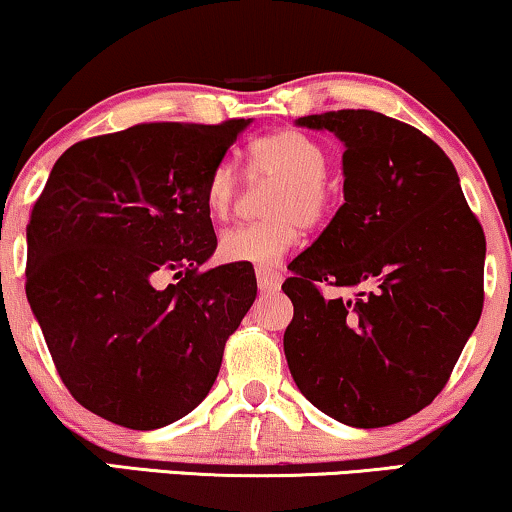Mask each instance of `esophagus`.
Masks as SVG:
<instances>
[{"label":"esophagus","mask_w":512,"mask_h":512,"mask_svg":"<svg viewBox=\"0 0 512 512\" xmlns=\"http://www.w3.org/2000/svg\"><path fill=\"white\" fill-rule=\"evenodd\" d=\"M281 281H283L281 271L267 269V267L257 269V286H260L262 293H271V290H278V288H281Z\"/></svg>","instance_id":"obj_1"}]
</instances>
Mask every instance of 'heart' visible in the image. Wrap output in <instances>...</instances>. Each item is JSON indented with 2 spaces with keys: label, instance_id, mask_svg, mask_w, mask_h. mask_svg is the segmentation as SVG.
I'll return each instance as SVG.
<instances>
[{
  "label": "heart",
  "instance_id": "b5f03b06",
  "mask_svg": "<svg viewBox=\"0 0 512 512\" xmlns=\"http://www.w3.org/2000/svg\"><path fill=\"white\" fill-rule=\"evenodd\" d=\"M328 151L300 129H278L248 148V177L278 181L267 203L269 219L234 226L219 236L217 255L224 262L271 267L293 248L304 229H316L333 212L335 189L326 177ZM243 191V177L229 160L210 172L205 200L215 217H229Z\"/></svg>",
  "mask_w": 512,
  "mask_h": 512
}]
</instances>
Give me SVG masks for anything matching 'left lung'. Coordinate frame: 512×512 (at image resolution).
Here are the masks:
<instances>
[{
	"label": "left lung",
	"mask_w": 512,
	"mask_h": 512,
	"mask_svg": "<svg viewBox=\"0 0 512 512\" xmlns=\"http://www.w3.org/2000/svg\"><path fill=\"white\" fill-rule=\"evenodd\" d=\"M297 125L345 144V203L288 264V368L326 416L385 428L451 378L482 314L487 241L454 163L416 127L375 111Z\"/></svg>",
	"instance_id": "8db88e82"
}]
</instances>
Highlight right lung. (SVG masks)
Segmentation results:
<instances>
[{"instance_id": "1", "label": "right lung", "mask_w": 512, "mask_h": 512, "mask_svg": "<svg viewBox=\"0 0 512 512\" xmlns=\"http://www.w3.org/2000/svg\"><path fill=\"white\" fill-rule=\"evenodd\" d=\"M248 125L141 122L56 160L30 215L25 295L96 416L155 430L208 397L257 281L250 264L200 271L217 248L205 186Z\"/></svg>"}]
</instances>
